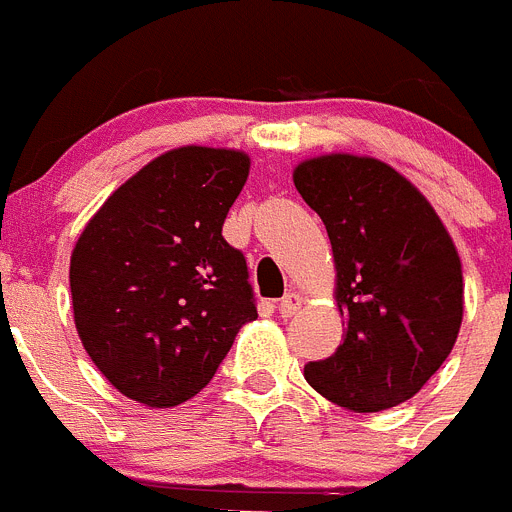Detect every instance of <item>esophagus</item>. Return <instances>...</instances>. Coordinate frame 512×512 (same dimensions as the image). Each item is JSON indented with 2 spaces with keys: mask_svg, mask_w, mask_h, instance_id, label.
<instances>
[{
  "mask_svg": "<svg viewBox=\"0 0 512 512\" xmlns=\"http://www.w3.org/2000/svg\"><path fill=\"white\" fill-rule=\"evenodd\" d=\"M300 305H303V298H300L298 292H287L285 298L279 300V316L282 318L295 316V313L300 310Z\"/></svg>",
  "mask_w": 512,
  "mask_h": 512,
  "instance_id": "1",
  "label": "esophagus"
}]
</instances>
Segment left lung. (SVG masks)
<instances>
[{
	"mask_svg": "<svg viewBox=\"0 0 512 512\" xmlns=\"http://www.w3.org/2000/svg\"><path fill=\"white\" fill-rule=\"evenodd\" d=\"M295 189L326 225L347 336L305 381L352 412L412 399L451 355L464 277L435 209L391 165L323 155L295 168Z\"/></svg>",
	"mask_w": 512,
	"mask_h": 512,
	"instance_id": "8db88e82",
	"label": "left lung"
}]
</instances>
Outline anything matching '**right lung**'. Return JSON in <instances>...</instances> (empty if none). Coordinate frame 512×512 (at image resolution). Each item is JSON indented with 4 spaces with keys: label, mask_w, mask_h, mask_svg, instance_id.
I'll list each match as a JSON object with an SVG mask.
<instances>
[{
    "label": "right lung",
    "mask_w": 512,
    "mask_h": 512,
    "mask_svg": "<svg viewBox=\"0 0 512 512\" xmlns=\"http://www.w3.org/2000/svg\"><path fill=\"white\" fill-rule=\"evenodd\" d=\"M248 155L178 147L108 196L69 264L74 323L124 396L176 406L202 391L253 321L246 256L222 238Z\"/></svg>",
    "instance_id": "add662e5"
}]
</instances>
